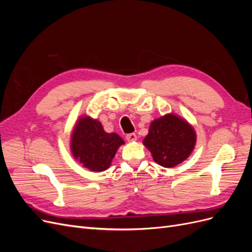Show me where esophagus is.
Here are the masks:
<instances>
[{"label": "esophagus", "instance_id": "1", "mask_svg": "<svg viewBox=\"0 0 252 252\" xmlns=\"http://www.w3.org/2000/svg\"><path fill=\"white\" fill-rule=\"evenodd\" d=\"M136 139H138V136H136L135 133H130V134L126 135V140L128 142H134V141H136Z\"/></svg>", "mask_w": 252, "mask_h": 252}]
</instances>
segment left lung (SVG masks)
Returning a JSON list of instances; mask_svg holds the SVG:
<instances>
[{
  "mask_svg": "<svg viewBox=\"0 0 252 252\" xmlns=\"http://www.w3.org/2000/svg\"><path fill=\"white\" fill-rule=\"evenodd\" d=\"M196 133L191 124L174 113H167L150 123L143 140L154 161L165 168H172L192 154Z\"/></svg>",
  "mask_w": 252,
  "mask_h": 252,
  "instance_id": "1",
  "label": "left lung"
}]
</instances>
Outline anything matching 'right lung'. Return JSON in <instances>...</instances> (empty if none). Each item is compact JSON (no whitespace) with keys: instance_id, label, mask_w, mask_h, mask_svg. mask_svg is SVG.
<instances>
[{"instance_id":"1","label":"right lung","mask_w":252,"mask_h":252,"mask_svg":"<svg viewBox=\"0 0 252 252\" xmlns=\"http://www.w3.org/2000/svg\"><path fill=\"white\" fill-rule=\"evenodd\" d=\"M124 140L116 132L104 130L102 123L89 116L77 120L70 135V151L82 167L94 172L109 168Z\"/></svg>"}]
</instances>
